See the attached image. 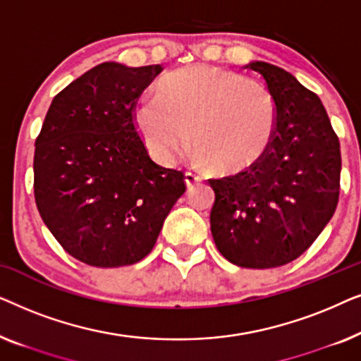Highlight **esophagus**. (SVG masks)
Wrapping results in <instances>:
<instances>
[{
  "label": "esophagus",
  "mask_w": 361,
  "mask_h": 361,
  "mask_svg": "<svg viewBox=\"0 0 361 361\" xmlns=\"http://www.w3.org/2000/svg\"><path fill=\"white\" fill-rule=\"evenodd\" d=\"M202 179H204V177H202L200 174H197V172H185V184L189 189L190 187L199 184V182H202Z\"/></svg>",
  "instance_id": "34e87169"
}]
</instances>
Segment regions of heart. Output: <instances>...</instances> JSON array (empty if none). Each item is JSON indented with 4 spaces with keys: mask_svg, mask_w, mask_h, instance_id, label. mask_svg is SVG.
Here are the masks:
<instances>
[{
    "mask_svg": "<svg viewBox=\"0 0 361 361\" xmlns=\"http://www.w3.org/2000/svg\"><path fill=\"white\" fill-rule=\"evenodd\" d=\"M276 120L274 98L264 85L205 66L172 73L157 98L136 110L137 130L161 162L176 161L190 135L197 157L219 172L258 161L273 141Z\"/></svg>",
    "mask_w": 361,
    "mask_h": 361,
    "instance_id": "1",
    "label": "heart"
}]
</instances>
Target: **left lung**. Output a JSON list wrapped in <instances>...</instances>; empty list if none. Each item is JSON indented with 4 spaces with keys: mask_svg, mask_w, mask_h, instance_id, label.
I'll return each mask as SVG.
<instances>
[{
    "mask_svg": "<svg viewBox=\"0 0 361 361\" xmlns=\"http://www.w3.org/2000/svg\"><path fill=\"white\" fill-rule=\"evenodd\" d=\"M264 78L278 120L268 151L248 169L210 179V230L216 248L241 268L268 269L299 258L338 204L342 156L319 97L266 62L246 66Z\"/></svg>",
    "mask_w": 361,
    "mask_h": 361,
    "instance_id": "8db88e82",
    "label": "left lung"
}]
</instances>
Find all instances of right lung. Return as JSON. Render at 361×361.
<instances>
[{
    "label": "right lung",
    "instance_id": "1",
    "mask_svg": "<svg viewBox=\"0 0 361 361\" xmlns=\"http://www.w3.org/2000/svg\"><path fill=\"white\" fill-rule=\"evenodd\" d=\"M161 66H100L54 97L34 151L44 224L73 258L95 268L135 264L154 248L185 192L182 171L156 164L135 110Z\"/></svg>",
    "mask_w": 361,
    "mask_h": 361
}]
</instances>
